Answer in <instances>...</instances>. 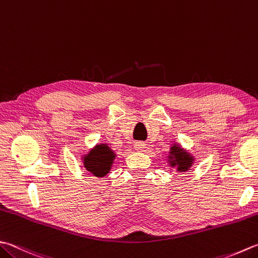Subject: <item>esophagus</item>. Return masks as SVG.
<instances>
[{
	"instance_id": "obj_1",
	"label": "esophagus",
	"mask_w": 258,
	"mask_h": 258,
	"mask_svg": "<svg viewBox=\"0 0 258 258\" xmlns=\"http://www.w3.org/2000/svg\"><path fill=\"white\" fill-rule=\"evenodd\" d=\"M134 147L136 150H137V152H143L144 148H146V144L143 142H137V143H135Z\"/></svg>"
}]
</instances>
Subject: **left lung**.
Wrapping results in <instances>:
<instances>
[{"mask_svg":"<svg viewBox=\"0 0 258 258\" xmlns=\"http://www.w3.org/2000/svg\"><path fill=\"white\" fill-rule=\"evenodd\" d=\"M194 162V157L191 154L186 153L181 146L177 144H174L171 150H169L168 155V163L169 166L175 167L176 166L178 172H186L188 168L192 166Z\"/></svg>","mask_w":258,"mask_h":258,"instance_id":"obj_1","label":"left lung"}]
</instances>
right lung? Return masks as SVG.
Here are the masks:
<instances>
[{"label":"right lung","mask_w":258,"mask_h":258,"mask_svg":"<svg viewBox=\"0 0 258 258\" xmlns=\"http://www.w3.org/2000/svg\"><path fill=\"white\" fill-rule=\"evenodd\" d=\"M115 157V153L108 145L100 144L84 155L82 160L86 171L96 177H104L112 167Z\"/></svg>","instance_id":"obj_1"}]
</instances>
